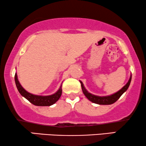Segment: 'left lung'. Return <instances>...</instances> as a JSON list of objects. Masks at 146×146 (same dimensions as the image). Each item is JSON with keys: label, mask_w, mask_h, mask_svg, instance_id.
<instances>
[{"label": "left lung", "mask_w": 146, "mask_h": 146, "mask_svg": "<svg viewBox=\"0 0 146 146\" xmlns=\"http://www.w3.org/2000/svg\"><path fill=\"white\" fill-rule=\"evenodd\" d=\"M131 80V77H130L128 82L121 89L119 90L118 92H117L116 93L112 94V95L107 96H98L94 95V94H90V92L87 91L86 88H84V85H83V83L81 82V81H80V82L81 84V86H82V90L83 93H84V95L86 96V97L88 98L89 101H90L94 103L98 104V105H111V104L115 103V102H116L117 100L120 98V96H121L127 90L129 86Z\"/></svg>", "instance_id": "8db88e82"}]
</instances>
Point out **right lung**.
Masks as SVG:
<instances>
[{
	"mask_svg": "<svg viewBox=\"0 0 146 146\" xmlns=\"http://www.w3.org/2000/svg\"><path fill=\"white\" fill-rule=\"evenodd\" d=\"M15 81L16 84L17 88L19 92V93L23 96H24L26 99H27L30 103L36 106H50L54 105L58 101L62 95V89L60 86L59 90L57 91L56 93L50 96H38L35 95V94H31L23 88L21 85L20 84L17 78V75L15 74Z\"/></svg>",
	"mask_w": 146,
	"mask_h": 146,
	"instance_id": "right-lung-1",
	"label": "right lung"
}]
</instances>
